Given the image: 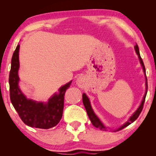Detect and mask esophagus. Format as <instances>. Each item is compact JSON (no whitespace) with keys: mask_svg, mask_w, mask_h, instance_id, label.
<instances>
[{"mask_svg":"<svg viewBox=\"0 0 156 156\" xmlns=\"http://www.w3.org/2000/svg\"><path fill=\"white\" fill-rule=\"evenodd\" d=\"M76 84L80 88H84V87L86 85V79L84 76H79V77L76 79Z\"/></svg>","mask_w":156,"mask_h":156,"instance_id":"1","label":"esophagus"}]
</instances>
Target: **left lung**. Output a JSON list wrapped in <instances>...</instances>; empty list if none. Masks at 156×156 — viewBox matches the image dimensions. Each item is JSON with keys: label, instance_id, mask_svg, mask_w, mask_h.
<instances>
[{"label": "left lung", "instance_id": "obj_1", "mask_svg": "<svg viewBox=\"0 0 156 156\" xmlns=\"http://www.w3.org/2000/svg\"><path fill=\"white\" fill-rule=\"evenodd\" d=\"M134 49H135V51L136 52V54H137V55H138L140 63V65H141L142 67V70H143V72L144 73L145 80H146V82H145V85H146V90H145L144 96H143V98H142L141 103H140V106L138 107V109H136V112H134L133 114H132L130 116V118H129V120L126 121V122L125 124H123V125L122 126H120L119 128L112 130V131H117L121 130V129H122L123 128H125V127H126V126H129L132 122H133L134 121H135L137 119V118H138L140 113H141L142 110V108H143L145 98H146V96H147L148 85H147V76H146V71H145L144 65L143 61H142V59L141 58L140 55V51H139V48H138V44H136L135 47H134ZM83 102L84 106V107H85V109L87 111V115L89 116V119H90L91 123L93 124V125L94 126H96V128H99L100 130H102V131H107L108 127H107V126L102 122V121L100 120V118L98 117L96 113H95L94 111L93 110V109H92V107H91L90 100H89V98L84 93L83 94Z\"/></svg>", "mask_w": 156, "mask_h": 156}]
</instances>
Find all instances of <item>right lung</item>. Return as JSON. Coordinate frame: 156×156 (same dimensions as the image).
<instances>
[{
    "label": "right lung",
    "mask_w": 156,
    "mask_h": 156,
    "mask_svg": "<svg viewBox=\"0 0 156 156\" xmlns=\"http://www.w3.org/2000/svg\"><path fill=\"white\" fill-rule=\"evenodd\" d=\"M19 49L20 44H18L12 56L9 77L12 105L25 125L44 129L54 127L62 118L65 94L72 80L60 87L58 92L53 94L47 102H38L27 98L19 87Z\"/></svg>",
    "instance_id": "obj_1"
}]
</instances>
